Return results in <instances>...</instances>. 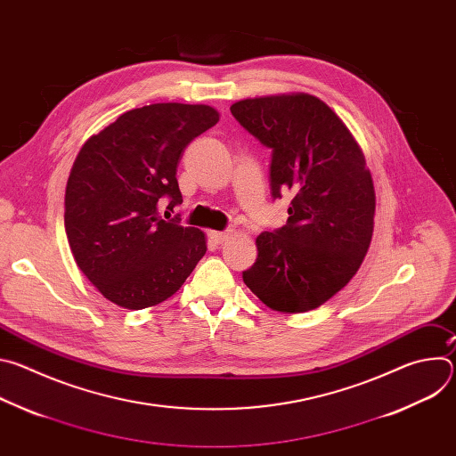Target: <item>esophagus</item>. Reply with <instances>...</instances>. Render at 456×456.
<instances>
[{"instance_id":"esophagus-1","label":"esophagus","mask_w":456,"mask_h":456,"mask_svg":"<svg viewBox=\"0 0 456 456\" xmlns=\"http://www.w3.org/2000/svg\"><path fill=\"white\" fill-rule=\"evenodd\" d=\"M231 236L229 231H224V232H218V231H211L209 232V238L215 241V243H224L227 238Z\"/></svg>"}]
</instances>
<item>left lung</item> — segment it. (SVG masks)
Returning <instances> with one entry per match:
<instances>
[{"instance_id": "obj_1", "label": "left lung", "mask_w": 456, "mask_h": 456, "mask_svg": "<svg viewBox=\"0 0 456 456\" xmlns=\"http://www.w3.org/2000/svg\"><path fill=\"white\" fill-rule=\"evenodd\" d=\"M231 113L273 151V199L294 194L287 224L256 238L243 281L273 310L317 308L355 276L371 241L375 191L364 155L343 120L308 94L238 101Z\"/></svg>"}]
</instances>
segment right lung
<instances>
[{
    "label": "right lung",
    "mask_w": 456,
    "mask_h": 456,
    "mask_svg": "<svg viewBox=\"0 0 456 456\" xmlns=\"http://www.w3.org/2000/svg\"><path fill=\"white\" fill-rule=\"evenodd\" d=\"M218 118L206 104H150L81 148L64 192V229L77 267L111 303L141 310L166 301L206 254L202 231L178 216L164 221L159 209L169 217L182 204V153Z\"/></svg>",
    "instance_id": "add662e5"
}]
</instances>
